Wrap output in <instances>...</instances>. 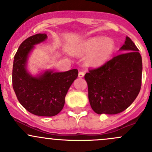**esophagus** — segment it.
<instances>
[{"label":"esophagus","mask_w":152,"mask_h":152,"mask_svg":"<svg viewBox=\"0 0 152 152\" xmlns=\"http://www.w3.org/2000/svg\"><path fill=\"white\" fill-rule=\"evenodd\" d=\"M84 75H85V73H84V72L80 71L79 73H78V77H84Z\"/></svg>","instance_id":"1"}]
</instances>
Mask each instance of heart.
Returning a JSON list of instances; mask_svg holds the SVG:
<instances>
[{"label":"heart","instance_id":"obj_1","mask_svg":"<svg viewBox=\"0 0 152 152\" xmlns=\"http://www.w3.org/2000/svg\"><path fill=\"white\" fill-rule=\"evenodd\" d=\"M115 50V44L111 39L104 37H94L79 44L74 50L77 56H85L87 66L97 67L109 60Z\"/></svg>","mask_w":152,"mask_h":152}]
</instances>
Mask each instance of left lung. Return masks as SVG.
<instances>
[{"mask_svg":"<svg viewBox=\"0 0 152 152\" xmlns=\"http://www.w3.org/2000/svg\"><path fill=\"white\" fill-rule=\"evenodd\" d=\"M123 53L85 75L91 107L97 114H117L136 99L141 87L142 58L128 37L120 48Z\"/></svg>","mask_w":152,"mask_h":152,"instance_id":"8db88e82","label":"left lung"}]
</instances>
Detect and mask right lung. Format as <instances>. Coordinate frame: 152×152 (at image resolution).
Returning a JSON list of instances; mask_svg holds the SVG:
<instances>
[{
	"label": "right lung",
	"instance_id": "obj_1",
	"mask_svg": "<svg viewBox=\"0 0 152 152\" xmlns=\"http://www.w3.org/2000/svg\"><path fill=\"white\" fill-rule=\"evenodd\" d=\"M47 38V34H37L23 41L14 58L12 69V86L18 101L28 112L39 116H53L61 111L67 91L78 75L76 69L64 72L48 70L37 77L28 72L29 53Z\"/></svg>",
	"mask_w": 152,
	"mask_h": 152
}]
</instances>
